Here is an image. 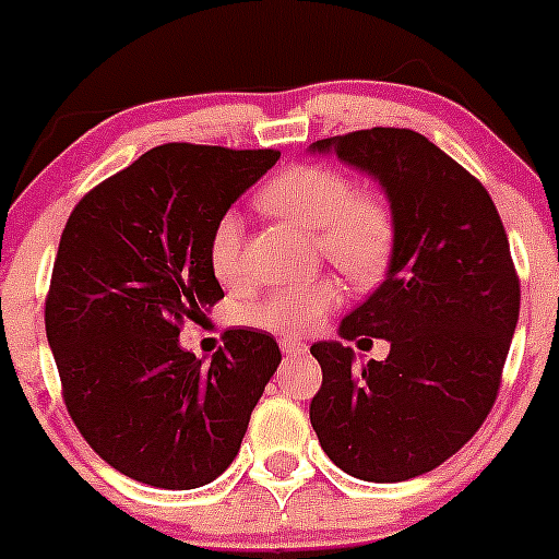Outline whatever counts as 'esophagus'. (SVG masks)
I'll use <instances>...</instances> for the list:
<instances>
[{"mask_svg": "<svg viewBox=\"0 0 559 559\" xmlns=\"http://www.w3.org/2000/svg\"><path fill=\"white\" fill-rule=\"evenodd\" d=\"M281 352L289 354V357H300V354H308V346L300 341H292V337H281Z\"/></svg>", "mask_w": 559, "mask_h": 559, "instance_id": "1", "label": "esophagus"}]
</instances>
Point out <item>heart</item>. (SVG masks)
Instances as JSON below:
<instances>
[{"label": "heart", "instance_id": "1", "mask_svg": "<svg viewBox=\"0 0 559 559\" xmlns=\"http://www.w3.org/2000/svg\"><path fill=\"white\" fill-rule=\"evenodd\" d=\"M259 205L273 216L313 233L316 251L324 253L348 281L373 284L384 275L394 246L392 211L373 191H354L348 175L326 165H295L278 173L259 191ZM243 222L224 213L207 246L211 270L233 284L243 273ZM341 284L330 275L306 284L278 286L248 306L251 324L284 335H306L341 302Z\"/></svg>", "mask_w": 559, "mask_h": 559}]
</instances>
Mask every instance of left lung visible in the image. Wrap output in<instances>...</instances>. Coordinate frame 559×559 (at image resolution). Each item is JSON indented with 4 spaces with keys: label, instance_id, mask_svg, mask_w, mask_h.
Masks as SVG:
<instances>
[{
    "label": "left lung",
    "instance_id": "8db88e82",
    "mask_svg": "<svg viewBox=\"0 0 559 559\" xmlns=\"http://www.w3.org/2000/svg\"><path fill=\"white\" fill-rule=\"evenodd\" d=\"M311 154L379 180L394 218L386 278L337 326L384 337L389 357L357 368L319 341L311 425L321 449L362 481H408L460 452L487 419L520 319V278L492 197L414 129L316 140Z\"/></svg>",
    "mask_w": 559,
    "mask_h": 559
}]
</instances>
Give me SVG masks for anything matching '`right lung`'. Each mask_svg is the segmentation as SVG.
Wrapping results in <instances>:
<instances>
[{
    "mask_svg": "<svg viewBox=\"0 0 559 559\" xmlns=\"http://www.w3.org/2000/svg\"><path fill=\"white\" fill-rule=\"evenodd\" d=\"M278 151L167 143L75 205L53 262L45 335L72 421L110 467L159 489L205 487L240 452L278 370L267 332L229 330L211 362L180 321L224 297L213 227Z\"/></svg>",
    "mask_w": 559,
    "mask_h": 559,
    "instance_id": "add662e5",
    "label": "right lung"
}]
</instances>
